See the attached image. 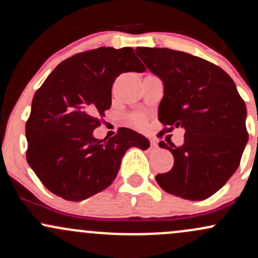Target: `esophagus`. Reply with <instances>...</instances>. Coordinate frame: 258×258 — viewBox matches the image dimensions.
Listing matches in <instances>:
<instances>
[{"instance_id": "1", "label": "esophagus", "mask_w": 258, "mask_h": 258, "mask_svg": "<svg viewBox=\"0 0 258 258\" xmlns=\"http://www.w3.org/2000/svg\"><path fill=\"white\" fill-rule=\"evenodd\" d=\"M149 149H150V152H156V150L159 149V146H158V143H156L155 141H150V147H149Z\"/></svg>"}]
</instances>
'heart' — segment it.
I'll list each match as a JSON object with an SVG mask.
<instances>
[{
  "label": "heart",
  "mask_w": 258,
  "mask_h": 258,
  "mask_svg": "<svg viewBox=\"0 0 258 258\" xmlns=\"http://www.w3.org/2000/svg\"><path fill=\"white\" fill-rule=\"evenodd\" d=\"M132 122L136 127H139V128H142V127H144V125H146L147 120H146V117H144V115L136 114V115H133V116H132Z\"/></svg>",
  "instance_id": "heart-1"
}]
</instances>
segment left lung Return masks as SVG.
Segmentation results:
<instances>
[{"label": "left lung", "instance_id": "8db88e82", "mask_svg": "<svg viewBox=\"0 0 258 258\" xmlns=\"http://www.w3.org/2000/svg\"><path fill=\"white\" fill-rule=\"evenodd\" d=\"M136 53L164 81L159 120L170 127L164 131L185 130L182 147L159 143L172 153L174 164L156 174V182L183 199H207L240 164L248 139L245 102L232 78L205 59L168 48L137 47Z\"/></svg>", "mask_w": 258, "mask_h": 258}]
</instances>
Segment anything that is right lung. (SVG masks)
Listing matches in <instances>:
<instances>
[{
	"label": "right lung",
	"mask_w": 258,
	"mask_h": 258,
	"mask_svg": "<svg viewBox=\"0 0 258 258\" xmlns=\"http://www.w3.org/2000/svg\"><path fill=\"white\" fill-rule=\"evenodd\" d=\"M146 72L131 47H99L57 65L35 93L26 121V160L53 194L81 201L104 190L119 172L127 149L146 150L149 141L121 128L108 141L93 137L111 88L122 73Z\"/></svg>",
	"instance_id": "obj_1"
}]
</instances>
